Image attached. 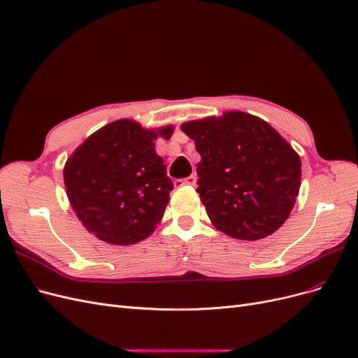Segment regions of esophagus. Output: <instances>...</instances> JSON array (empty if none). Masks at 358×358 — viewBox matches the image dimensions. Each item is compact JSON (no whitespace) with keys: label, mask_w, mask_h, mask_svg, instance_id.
I'll return each instance as SVG.
<instances>
[{"label":"esophagus","mask_w":358,"mask_h":358,"mask_svg":"<svg viewBox=\"0 0 358 358\" xmlns=\"http://www.w3.org/2000/svg\"><path fill=\"white\" fill-rule=\"evenodd\" d=\"M196 179H197L196 175H191V176H188V178H185V179H176V180H175V187L194 185V183H196Z\"/></svg>","instance_id":"34e87169"}]
</instances>
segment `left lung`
Returning <instances> with one entry per match:
<instances>
[{"mask_svg":"<svg viewBox=\"0 0 358 358\" xmlns=\"http://www.w3.org/2000/svg\"><path fill=\"white\" fill-rule=\"evenodd\" d=\"M196 145L197 192L212 224L227 236L258 241L289 216L300 188L301 162L263 119L245 112L182 125Z\"/></svg>","mask_w":358,"mask_h":358,"instance_id":"left-lung-1","label":"left lung"}]
</instances>
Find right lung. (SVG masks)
Segmentation results:
<instances>
[{"label": "right lung", "instance_id": "1", "mask_svg": "<svg viewBox=\"0 0 358 358\" xmlns=\"http://www.w3.org/2000/svg\"><path fill=\"white\" fill-rule=\"evenodd\" d=\"M128 119L112 122L74 150L64 169L67 196L85 229L112 245H133L155 230L173 189L157 136Z\"/></svg>", "mask_w": 358, "mask_h": 358}]
</instances>
